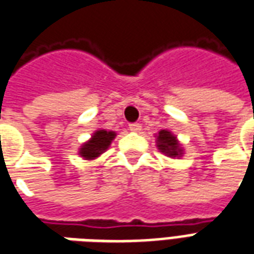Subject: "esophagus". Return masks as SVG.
Listing matches in <instances>:
<instances>
[{
  "mask_svg": "<svg viewBox=\"0 0 254 254\" xmlns=\"http://www.w3.org/2000/svg\"><path fill=\"white\" fill-rule=\"evenodd\" d=\"M129 130H132V132H140L141 130V125L140 124H137V122H134V124H130L129 125Z\"/></svg>",
  "mask_w": 254,
  "mask_h": 254,
  "instance_id": "34e87169",
  "label": "esophagus"
}]
</instances>
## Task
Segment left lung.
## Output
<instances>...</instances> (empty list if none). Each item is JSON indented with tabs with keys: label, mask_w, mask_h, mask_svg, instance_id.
I'll return each mask as SVG.
<instances>
[{
	"label": "left lung",
	"mask_w": 254,
	"mask_h": 254,
	"mask_svg": "<svg viewBox=\"0 0 254 254\" xmlns=\"http://www.w3.org/2000/svg\"><path fill=\"white\" fill-rule=\"evenodd\" d=\"M156 145L160 152H163L170 158H180L182 156L184 149L181 148V144L177 140V137L169 130H160L156 136Z\"/></svg>",
	"instance_id": "1"
}]
</instances>
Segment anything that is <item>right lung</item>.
I'll return each instance as SVG.
<instances>
[{
	"instance_id": "obj_1",
	"label": "right lung",
	"mask_w": 254,
	"mask_h": 254,
	"mask_svg": "<svg viewBox=\"0 0 254 254\" xmlns=\"http://www.w3.org/2000/svg\"><path fill=\"white\" fill-rule=\"evenodd\" d=\"M117 136L116 132L113 130H106V129H99L92 134V137L89 138L87 143H84L80 147L78 154L81 158L87 160H92L98 158L99 155L105 152L106 149L110 147L111 141Z\"/></svg>"
}]
</instances>
